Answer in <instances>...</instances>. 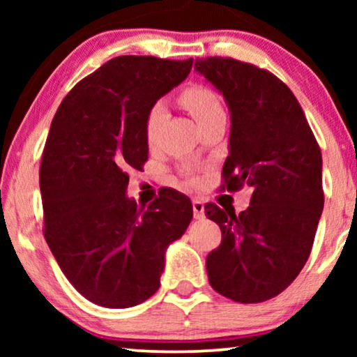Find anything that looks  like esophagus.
<instances>
[{"mask_svg":"<svg viewBox=\"0 0 357 357\" xmlns=\"http://www.w3.org/2000/svg\"><path fill=\"white\" fill-rule=\"evenodd\" d=\"M192 204H193V214H195V218H197V219H203V218H204V203H203L199 198H193Z\"/></svg>","mask_w":357,"mask_h":357,"instance_id":"esophagus-1","label":"esophagus"}]
</instances>
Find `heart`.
I'll return each mask as SVG.
<instances>
[{"mask_svg": "<svg viewBox=\"0 0 357 357\" xmlns=\"http://www.w3.org/2000/svg\"><path fill=\"white\" fill-rule=\"evenodd\" d=\"M178 100L195 116V120L198 121L199 126H203L204 123H208V121H211L219 115H224V109L221 100H219V96L206 86L188 87V89H185L180 94ZM165 119H167V110H165V105L162 102H155L154 105H151L144 120V136L149 148H154L158 144L160 130H162ZM190 182H193V180H190Z\"/></svg>", "mask_w": 357, "mask_h": 357, "instance_id": "b5f03b06", "label": "heart"}]
</instances>
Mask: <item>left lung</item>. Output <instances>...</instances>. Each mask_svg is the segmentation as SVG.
<instances>
[{
    "mask_svg": "<svg viewBox=\"0 0 357 357\" xmlns=\"http://www.w3.org/2000/svg\"><path fill=\"white\" fill-rule=\"evenodd\" d=\"M231 110L221 190L252 188L245 211L204 204L221 245L206 257L209 284L241 304L281 294L312 252L324 209L321 153L289 87L273 73L231 56L197 58Z\"/></svg>",
    "mask_w": 357,
    "mask_h": 357,
    "instance_id": "left-lung-1",
    "label": "left lung"
}]
</instances>
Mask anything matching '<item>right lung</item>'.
I'll return each instance as SVG.
<instances>
[{
	"label": "right lung",
	"instance_id": "1",
	"mask_svg": "<svg viewBox=\"0 0 357 357\" xmlns=\"http://www.w3.org/2000/svg\"><path fill=\"white\" fill-rule=\"evenodd\" d=\"M193 58H112L61 100L40 162L43 236L63 275L87 301L126 309L159 289L164 253L193 206L165 188L141 208L126 197L148 160L146 114L188 76Z\"/></svg>",
	"mask_w": 357,
	"mask_h": 357
}]
</instances>
